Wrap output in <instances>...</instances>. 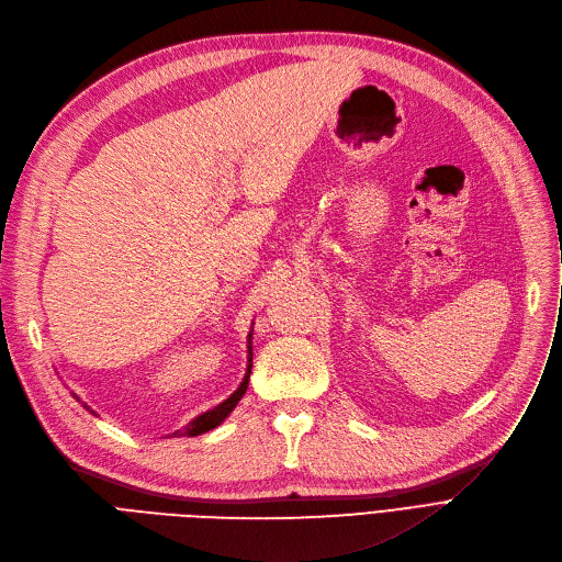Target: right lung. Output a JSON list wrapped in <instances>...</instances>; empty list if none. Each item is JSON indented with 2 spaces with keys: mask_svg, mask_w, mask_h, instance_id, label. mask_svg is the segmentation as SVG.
<instances>
[{
  "mask_svg": "<svg viewBox=\"0 0 562 562\" xmlns=\"http://www.w3.org/2000/svg\"><path fill=\"white\" fill-rule=\"evenodd\" d=\"M249 338H251V336H249ZM249 356H251V347H249ZM249 374H251V358H249V368H247V374H245L240 387H238L234 394H231V397H228L224 404L215 406L213 411H209V413H204V415H200V417H194V419L183 428V431H177L175 436H200V434L211 431V428H215L220 422H224V419L228 417V413L234 411V408L238 406V402L243 400V394H245L247 383H249Z\"/></svg>",
  "mask_w": 562,
  "mask_h": 562,
  "instance_id": "obj_1",
  "label": "right lung"
}]
</instances>
